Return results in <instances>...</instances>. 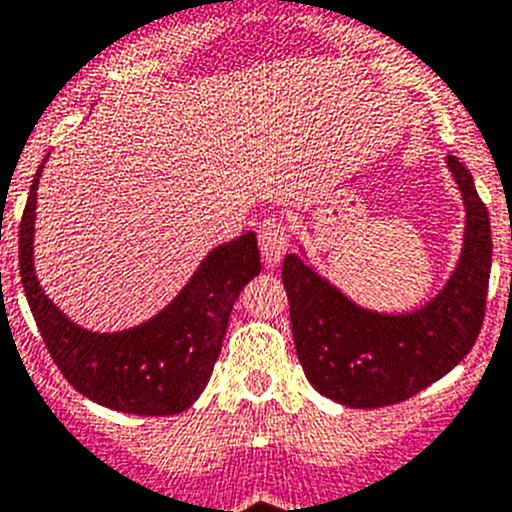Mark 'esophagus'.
<instances>
[{
    "instance_id": "1",
    "label": "esophagus",
    "mask_w": 512,
    "mask_h": 512,
    "mask_svg": "<svg viewBox=\"0 0 512 512\" xmlns=\"http://www.w3.org/2000/svg\"><path fill=\"white\" fill-rule=\"evenodd\" d=\"M288 247V229L283 221L265 219L260 224V252L268 268L278 265Z\"/></svg>"
}]
</instances>
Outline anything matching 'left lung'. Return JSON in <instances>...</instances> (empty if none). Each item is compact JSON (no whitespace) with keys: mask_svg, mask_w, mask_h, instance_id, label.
I'll return each instance as SVG.
<instances>
[{"mask_svg":"<svg viewBox=\"0 0 512 512\" xmlns=\"http://www.w3.org/2000/svg\"><path fill=\"white\" fill-rule=\"evenodd\" d=\"M464 201V239L448 281L407 311L368 309L299 255L283 260L296 355L306 379L332 402L358 410L415 397L464 361L479 335L490 286L492 229L474 177L448 154Z\"/></svg>","mask_w":512,"mask_h":512,"instance_id":"obj_1","label":"left lung"}]
</instances>
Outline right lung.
Listing matches in <instances>:
<instances>
[{
	"label": "right lung",
	"mask_w": 512,
	"mask_h": 512,
	"mask_svg": "<svg viewBox=\"0 0 512 512\" xmlns=\"http://www.w3.org/2000/svg\"><path fill=\"white\" fill-rule=\"evenodd\" d=\"M48 159V157H46ZM46 159L20 221V278L53 363L79 394L128 415H177L201 397L221 353L231 306L260 275L257 234L213 247L170 304L128 330L92 332L53 304L35 275V208Z\"/></svg>",
	"instance_id": "right-lung-1"
}]
</instances>
